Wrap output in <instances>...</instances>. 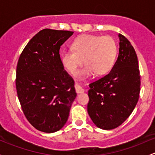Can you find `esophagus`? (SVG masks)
I'll list each match as a JSON object with an SVG mask.
<instances>
[{
    "instance_id": "34e87169",
    "label": "esophagus",
    "mask_w": 155,
    "mask_h": 155,
    "mask_svg": "<svg viewBox=\"0 0 155 155\" xmlns=\"http://www.w3.org/2000/svg\"><path fill=\"white\" fill-rule=\"evenodd\" d=\"M75 88H76V91L77 94L83 93V92L85 91V90H84L82 87H80L78 85H75Z\"/></svg>"
}]
</instances>
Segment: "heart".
Masks as SVG:
<instances>
[{"mask_svg":"<svg viewBox=\"0 0 155 155\" xmlns=\"http://www.w3.org/2000/svg\"><path fill=\"white\" fill-rule=\"evenodd\" d=\"M73 50L61 53V61L69 73L74 74L83 61L86 64L76 74L79 80L93 76L107 74L112 69L117 55V46L110 37L82 35L74 40Z\"/></svg>","mask_w":155,"mask_h":155,"instance_id":"heart-1","label":"heart"}]
</instances>
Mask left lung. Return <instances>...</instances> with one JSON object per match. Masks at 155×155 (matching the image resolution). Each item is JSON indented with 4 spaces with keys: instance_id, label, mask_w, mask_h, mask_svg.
Returning a JSON list of instances; mask_svg holds the SVG:
<instances>
[{
    "instance_id": "1",
    "label": "left lung",
    "mask_w": 155,
    "mask_h": 155,
    "mask_svg": "<svg viewBox=\"0 0 155 155\" xmlns=\"http://www.w3.org/2000/svg\"><path fill=\"white\" fill-rule=\"evenodd\" d=\"M118 58L111 71L89 85L87 113L103 130L120 126L130 116L139 100L140 76L137 55L121 34Z\"/></svg>"
}]
</instances>
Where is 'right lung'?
Here are the masks:
<instances>
[{
    "instance_id": "obj_1",
    "label": "right lung",
    "mask_w": 155,
    "mask_h": 155,
    "mask_svg": "<svg viewBox=\"0 0 155 155\" xmlns=\"http://www.w3.org/2000/svg\"><path fill=\"white\" fill-rule=\"evenodd\" d=\"M73 31L43 29L28 42L16 68L17 94L28 121L38 130L56 132L68 121L76 97L61 61V46Z\"/></svg>"
}]
</instances>
